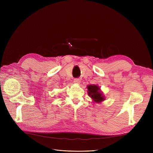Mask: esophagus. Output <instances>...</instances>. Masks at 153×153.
Instances as JSON below:
<instances>
[{"instance_id":"obj_1","label":"esophagus","mask_w":153,"mask_h":153,"mask_svg":"<svg viewBox=\"0 0 153 153\" xmlns=\"http://www.w3.org/2000/svg\"><path fill=\"white\" fill-rule=\"evenodd\" d=\"M74 83L76 84H80V80L79 79V78H75V79H74Z\"/></svg>"}]
</instances>
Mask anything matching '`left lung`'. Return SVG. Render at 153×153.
Here are the masks:
<instances>
[{
    "label": "left lung",
    "instance_id": "8db88e82",
    "mask_svg": "<svg viewBox=\"0 0 153 153\" xmlns=\"http://www.w3.org/2000/svg\"><path fill=\"white\" fill-rule=\"evenodd\" d=\"M87 94L94 102L100 103L105 100V97L100 87L97 85H89L87 86Z\"/></svg>",
    "mask_w": 153,
    "mask_h": 153
}]
</instances>
